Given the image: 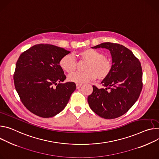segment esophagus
<instances>
[{"instance_id": "34e87169", "label": "esophagus", "mask_w": 159, "mask_h": 159, "mask_svg": "<svg viewBox=\"0 0 159 159\" xmlns=\"http://www.w3.org/2000/svg\"><path fill=\"white\" fill-rule=\"evenodd\" d=\"M82 86V84H76V87H77V89H79L80 87Z\"/></svg>"}]
</instances>
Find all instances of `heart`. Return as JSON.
<instances>
[{
  "mask_svg": "<svg viewBox=\"0 0 159 159\" xmlns=\"http://www.w3.org/2000/svg\"><path fill=\"white\" fill-rule=\"evenodd\" d=\"M82 58L88 60L86 71H77L69 75L68 79L70 82L82 84L94 80L97 77L103 80L111 74L113 63L108 57L104 56L103 52L93 49H85L80 52ZM60 67L67 73H71L76 68V60L71 54L64 56L60 61Z\"/></svg>",
  "mask_w": 159,
  "mask_h": 159,
  "instance_id": "1",
  "label": "heart"
}]
</instances>
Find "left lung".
Wrapping results in <instances>:
<instances>
[{
  "mask_svg": "<svg viewBox=\"0 0 159 159\" xmlns=\"http://www.w3.org/2000/svg\"><path fill=\"white\" fill-rule=\"evenodd\" d=\"M105 48L110 51L113 69L102 84L105 89L93 85L88 98L91 109L106 119L119 117L125 113L138 100L143 88V72L139 60L125 46L104 42L93 47Z\"/></svg>",
  "mask_w": 159,
  "mask_h": 159,
  "instance_id": "8db88e82",
  "label": "left lung"
}]
</instances>
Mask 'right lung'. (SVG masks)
<instances>
[{
    "label": "right lung",
    "instance_id": "1",
    "mask_svg": "<svg viewBox=\"0 0 159 159\" xmlns=\"http://www.w3.org/2000/svg\"><path fill=\"white\" fill-rule=\"evenodd\" d=\"M70 52L40 44L19 57L13 76L14 86L23 105L39 117L49 118L60 113L76 89L74 82L62 83L66 76L60 61Z\"/></svg>",
    "mask_w": 159,
    "mask_h": 159
}]
</instances>
